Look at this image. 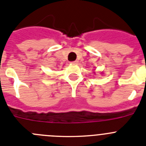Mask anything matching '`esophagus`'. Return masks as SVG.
I'll use <instances>...</instances> for the list:
<instances>
[{"instance_id":"1","label":"esophagus","mask_w":146,"mask_h":146,"mask_svg":"<svg viewBox=\"0 0 146 146\" xmlns=\"http://www.w3.org/2000/svg\"><path fill=\"white\" fill-rule=\"evenodd\" d=\"M71 63H72V64H77V61H72Z\"/></svg>"}]
</instances>
